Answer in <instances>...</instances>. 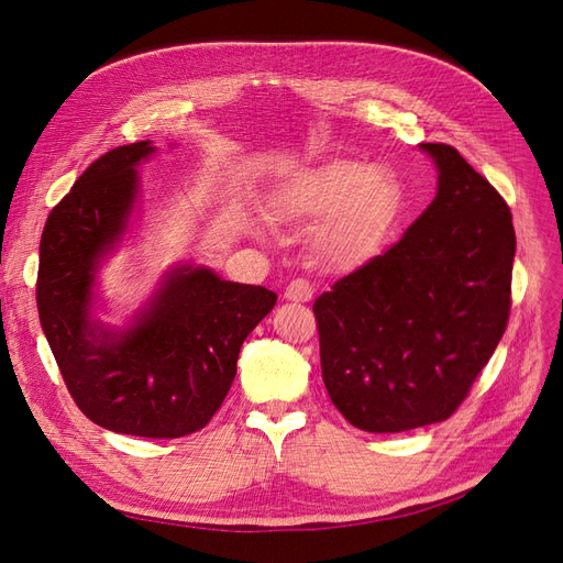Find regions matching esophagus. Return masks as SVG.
<instances>
[{"label":"esophagus","instance_id":"1","mask_svg":"<svg viewBox=\"0 0 563 563\" xmlns=\"http://www.w3.org/2000/svg\"><path fill=\"white\" fill-rule=\"evenodd\" d=\"M311 296H313V288L305 279H294L284 290V298L290 302H309Z\"/></svg>","mask_w":563,"mask_h":563}]
</instances>
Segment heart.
I'll return each instance as SVG.
<instances>
[{
	"label": "heart",
	"instance_id": "heart-1",
	"mask_svg": "<svg viewBox=\"0 0 563 563\" xmlns=\"http://www.w3.org/2000/svg\"><path fill=\"white\" fill-rule=\"evenodd\" d=\"M267 212L288 227H313L317 252L332 265L351 269L369 261L386 235L397 187L388 173L360 159H328L286 175L269 189ZM265 235V227H256Z\"/></svg>",
	"mask_w": 563,
	"mask_h": 563
}]
</instances>
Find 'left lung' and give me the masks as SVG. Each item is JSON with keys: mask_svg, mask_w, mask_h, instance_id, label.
Segmentation results:
<instances>
[{"mask_svg": "<svg viewBox=\"0 0 563 563\" xmlns=\"http://www.w3.org/2000/svg\"><path fill=\"white\" fill-rule=\"evenodd\" d=\"M437 196L386 254L313 302L328 395L357 430L451 418L504 336L515 231L506 200L464 156L420 143Z\"/></svg>", "mask_w": 563, "mask_h": 563, "instance_id": "left-lung-1", "label": "left lung"}]
</instances>
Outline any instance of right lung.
Returning a JSON list of instances; mask_svg holds the SVG:
<instances>
[{
    "label": "right lung",
    "mask_w": 563,
    "mask_h": 563,
    "mask_svg": "<svg viewBox=\"0 0 563 563\" xmlns=\"http://www.w3.org/2000/svg\"><path fill=\"white\" fill-rule=\"evenodd\" d=\"M152 141L106 152L51 212L38 246L43 334L78 409L110 432L177 439L203 430L229 395L242 342L277 296L170 265L126 325L99 321V269L141 203L139 166Z\"/></svg>",
    "instance_id": "right-lung-1"
}]
</instances>
